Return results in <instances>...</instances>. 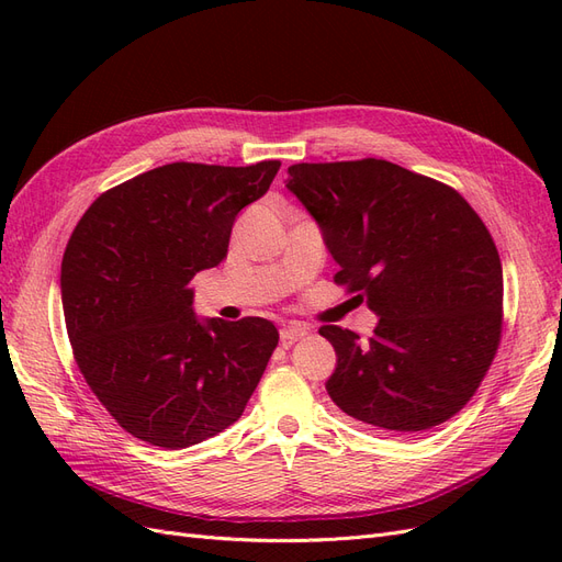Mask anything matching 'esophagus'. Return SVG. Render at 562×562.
Returning <instances> with one entry per match:
<instances>
[{"mask_svg":"<svg viewBox=\"0 0 562 562\" xmlns=\"http://www.w3.org/2000/svg\"><path fill=\"white\" fill-rule=\"evenodd\" d=\"M310 335V328L302 326V323H288V326L281 328V342L288 347V345H295L297 339L307 337Z\"/></svg>","mask_w":562,"mask_h":562,"instance_id":"34e87169","label":"esophagus"}]
</instances>
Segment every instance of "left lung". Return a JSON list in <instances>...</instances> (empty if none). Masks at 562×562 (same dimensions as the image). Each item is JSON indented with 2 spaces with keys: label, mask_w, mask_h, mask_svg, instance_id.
Wrapping results in <instances>:
<instances>
[{
  "label": "left lung",
  "mask_w": 562,
  "mask_h": 562,
  "mask_svg": "<svg viewBox=\"0 0 562 562\" xmlns=\"http://www.w3.org/2000/svg\"><path fill=\"white\" fill-rule=\"evenodd\" d=\"M291 190L366 297L375 333L323 326L337 353L326 389L339 411L382 431L417 434L462 411L502 337V262L462 194L384 159L295 164Z\"/></svg>",
  "instance_id": "8db88e82"
}]
</instances>
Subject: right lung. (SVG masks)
I'll list each match as a JSON object with an SVG mask.
<instances>
[{"label": "right lung", "mask_w": 562, "mask_h": 562, "mask_svg": "<svg viewBox=\"0 0 562 562\" xmlns=\"http://www.w3.org/2000/svg\"><path fill=\"white\" fill-rule=\"evenodd\" d=\"M281 161H176L100 194L67 241L65 326L83 380L149 446L180 450L241 417L271 351L274 323L196 318L190 281L227 258L236 215Z\"/></svg>", "instance_id": "add662e5"}]
</instances>
